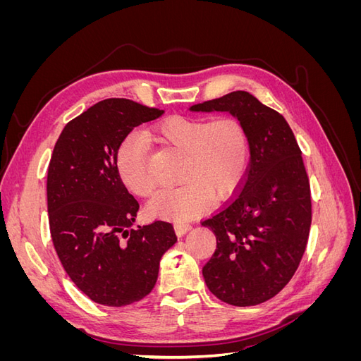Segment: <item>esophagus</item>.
<instances>
[{
	"label": "esophagus",
	"instance_id": "esophagus-1",
	"mask_svg": "<svg viewBox=\"0 0 361 361\" xmlns=\"http://www.w3.org/2000/svg\"><path fill=\"white\" fill-rule=\"evenodd\" d=\"M192 228V226L190 223H174V232H176L178 236H183L185 233H188Z\"/></svg>",
	"mask_w": 361,
	"mask_h": 361
}]
</instances>
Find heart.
<instances>
[{
    "mask_svg": "<svg viewBox=\"0 0 361 361\" xmlns=\"http://www.w3.org/2000/svg\"><path fill=\"white\" fill-rule=\"evenodd\" d=\"M147 135L183 154L182 183L158 191L147 204L150 215L190 220L209 207L212 195L223 200L241 187L250 164V141L245 126L236 117L174 116L155 125ZM147 155L149 138L137 130L122 141L117 152L120 179L140 197H147L154 190Z\"/></svg>",
    "mask_w": 361,
    "mask_h": 361,
    "instance_id": "heart-1",
    "label": "heart"
}]
</instances>
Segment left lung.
<instances>
[{"label":"left lung","instance_id":"obj_1","mask_svg":"<svg viewBox=\"0 0 361 361\" xmlns=\"http://www.w3.org/2000/svg\"><path fill=\"white\" fill-rule=\"evenodd\" d=\"M190 110L231 113L245 126L250 164L241 191L202 223L216 236L203 277L227 304H260L288 285L307 245L312 200L301 150L285 117L248 92H232Z\"/></svg>","mask_w":361,"mask_h":361}]
</instances>
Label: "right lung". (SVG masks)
<instances>
[{"label":"right lung","mask_w":361,"mask_h":361,"mask_svg":"<svg viewBox=\"0 0 361 361\" xmlns=\"http://www.w3.org/2000/svg\"><path fill=\"white\" fill-rule=\"evenodd\" d=\"M162 113L111 97L71 120L54 147L47 182L52 243L71 280L97 304L145 298L162 255L178 241L167 221L129 228L140 206L117 170L122 141Z\"/></svg>","instance_id":"right-lung-1"}]
</instances>
